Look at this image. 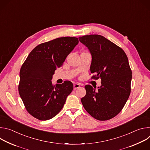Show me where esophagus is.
I'll return each mask as SVG.
<instances>
[{
	"label": "esophagus",
	"mask_w": 150,
	"mask_h": 150,
	"mask_svg": "<svg viewBox=\"0 0 150 150\" xmlns=\"http://www.w3.org/2000/svg\"><path fill=\"white\" fill-rule=\"evenodd\" d=\"M80 86H81L80 84H79V83H75V84L74 85V90H76V89L79 88Z\"/></svg>",
	"instance_id": "esophagus-1"
}]
</instances>
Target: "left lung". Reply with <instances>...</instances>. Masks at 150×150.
I'll use <instances>...</instances> for the list:
<instances>
[{
  "label": "left lung",
  "instance_id": "left-lung-1",
  "mask_svg": "<svg viewBox=\"0 0 150 150\" xmlns=\"http://www.w3.org/2000/svg\"><path fill=\"white\" fill-rule=\"evenodd\" d=\"M92 57L93 78L101 80L96 87L86 85V95L81 98L84 109L98 120H108L122 110L131 93L132 71L125 52L104 37L92 34L79 37Z\"/></svg>",
  "mask_w": 150,
  "mask_h": 150
}]
</instances>
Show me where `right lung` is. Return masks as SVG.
<instances>
[{"label": "right lung", "mask_w": 150, "mask_h": 150, "mask_svg": "<svg viewBox=\"0 0 150 150\" xmlns=\"http://www.w3.org/2000/svg\"><path fill=\"white\" fill-rule=\"evenodd\" d=\"M76 37H60L36 46L21 68L18 90L27 112L40 120H49L63 108L74 88L65 81L53 85V75L78 44Z\"/></svg>", "instance_id": "1"}]
</instances>
